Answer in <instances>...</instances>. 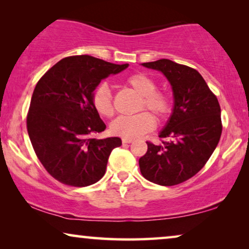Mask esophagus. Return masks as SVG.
I'll return each mask as SVG.
<instances>
[{"label": "esophagus", "mask_w": 249, "mask_h": 249, "mask_svg": "<svg viewBox=\"0 0 249 249\" xmlns=\"http://www.w3.org/2000/svg\"><path fill=\"white\" fill-rule=\"evenodd\" d=\"M132 142H134L132 138H122V142H124V144H130Z\"/></svg>", "instance_id": "esophagus-1"}]
</instances>
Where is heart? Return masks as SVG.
<instances>
[{
  "label": "heart",
  "mask_w": 249,
  "mask_h": 249,
  "mask_svg": "<svg viewBox=\"0 0 249 249\" xmlns=\"http://www.w3.org/2000/svg\"><path fill=\"white\" fill-rule=\"evenodd\" d=\"M136 93L142 96L138 110L147 108L159 121H164L172 112V100L165 91L158 90V84L148 74L137 72L130 74L125 79ZM91 103L95 111L104 118H111L114 114L113 97L107 84H101L95 88L91 95ZM155 125V119L151 113L142 111L135 115H121L112 121L110 130L113 135L124 138H137L151 131Z\"/></svg>",
  "instance_id": "b5f03b06"
}]
</instances>
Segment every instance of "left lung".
Here are the masks:
<instances>
[{
    "instance_id": "8db88e82",
    "label": "left lung",
    "mask_w": 249,
    "mask_h": 249,
    "mask_svg": "<svg viewBox=\"0 0 249 249\" xmlns=\"http://www.w3.org/2000/svg\"><path fill=\"white\" fill-rule=\"evenodd\" d=\"M168 78L175 107L161 144L147 142V152L139 159L145 179L161 186H175L200 171L219 144L222 134L219 101L204 78L193 68L161 59L142 63Z\"/></svg>"
}]
</instances>
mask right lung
<instances>
[{
	"instance_id": "obj_1",
	"label": "right lung",
	"mask_w": 249,
	"mask_h": 249,
	"mask_svg": "<svg viewBox=\"0 0 249 249\" xmlns=\"http://www.w3.org/2000/svg\"><path fill=\"white\" fill-rule=\"evenodd\" d=\"M128 66L90 55L68 56L38 80L27 114V130L37 158L57 181L86 187L104 176L108 156L121 146V139L91 137L107 128L91 95L102 79Z\"/></svg>"
}]
</instances>
